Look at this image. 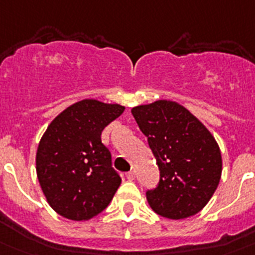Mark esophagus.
I'll use <instances>...</instances> for the list:
<instances>
[{"label": "esophagus", "instance_id": "1", "mask_svg": "<svg viewBox=\"0 0 255 255\" xmlns=\"http://www.w3.org/2000/svg\"><path fill=\"white\" fill-rule=\"evenodd\" d=\"M126 178L129 181H134L135 180V173H134V172H128V173H126Z\"/></svg>", "mask_w": 255, "mask_h": 255}]
</instances>
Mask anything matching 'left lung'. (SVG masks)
<instances>
[{"label":"left lung","mask_w":255,"mask_h":255,"mask_svg":"<svg viewBox=\"0 0 255 255\" xmlns=\"http://www.w3.org/2000/svg\"><path fill=\"white\" fill-rule=\"evenodd\" d=\"M131 113L160 170L159 186L146 193L150 207L172 220L198 214L222 177V152L214 135L176 102L156 100Z\"/></svg>","instance_id":"obj_1"}]
</instances>
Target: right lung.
Wrapping results in <instances>:
<instances>
[{
	"instance_id": "add662e5",
	"label": "right lung",
	"mask_w": 255,
	"mask_h": 255,
	"mask_svg": "<svg viewBox=\"0 0 255 255\" xmlns=\"http://www.w3.org/2000/svg\"><path fill=\"white\" fill-rule=\"evenodd\" d=\"M125 107L85 99L48 125L36 151V174L58 215L85 222L104 211L121 184L102 131Z\"/></svg>"
}]
</instances>
